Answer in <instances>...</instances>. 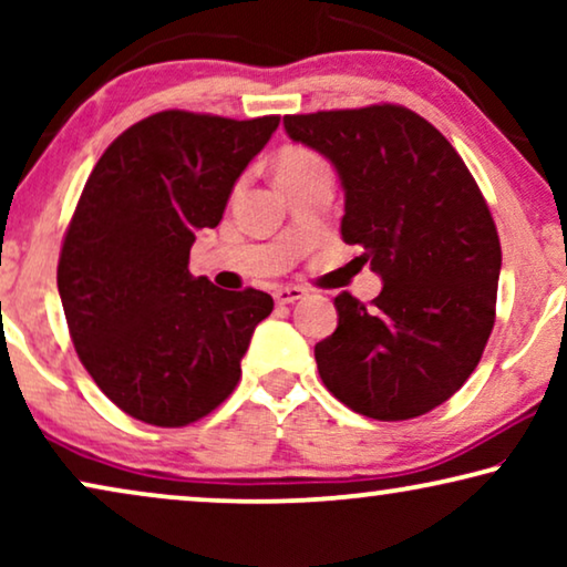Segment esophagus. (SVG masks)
<instances>
[{
    "instance_id": "1",
    "label": "esophagus",
    "mask_w": 567,
    "mask_h": 567,
    "mask_svg": "<svg viewBox=\"0 0 567 567\" xmlns=\"http://www.w3.org/2000/svg\"><path fill=\"white\" fill-rule=\"evenodd\" d=\"M307 297V289H301V286H278L274 291V299L278 305H293V301L305 299Z\"/></svg>"
}]
</instances>
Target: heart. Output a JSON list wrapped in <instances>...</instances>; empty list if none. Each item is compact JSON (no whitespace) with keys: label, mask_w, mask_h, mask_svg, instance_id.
<instances>
[{"label":"heart","mask_w":567,"mask_h":567,"mask_svg":"<svg viewBox=\"0 0 567 567\" xmlns=\"http://www.w3.org/2000/svg\"><path fill=\"white\" fill-rule=\"evenodd\" d=\"M322 165L315 152L305 150V146H286L276 159V175L278 173H301V169Z\"/></svg>","instance_id":"b5f03b06"}]
</instances>
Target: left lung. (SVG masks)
Instances as JSON below:
<instances>
[{
  "mask_svg": "<svg viewBox=\"0 0 567 567\" xmlns=\"http://www.w3.org/2000/svg\"><path fill=\"white\" fill-rule=\"evenodd\" d=\"M284 128L336 167L340 235L384 281L369 307L336 297L338 328L315 346L324 386L377 421L429 413L467 382L495 322L501 243L475 177L402 105L284 115Z\"/></svg>",
  "mask_w": 567,
  "mask_h": 567,
  "instance_id": "1",
  "label": "left lung"
}]
</instances>
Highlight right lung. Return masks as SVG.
I'll list each match as a JSON object with an SVG mask.
<instances>
[{
    "label": "right lung",
    "instance_id": "right-lung-1",
    "mask_svg": "<svg viewBox=\"0 0 567 567\" xmlns=\"http://www.w3.org/2000/svg\"><path fill=\"white\" fill-rule=\"evenodd\" d=\"M278 121L154 113L87 177L61 247L59 297L84 369L136 421L177 429L219 408L274 312L266 291L216 289L188 260Z\"/></svg>",
    "mask_w": 567,
    "mask_h": 567
}]
</instances>
